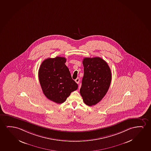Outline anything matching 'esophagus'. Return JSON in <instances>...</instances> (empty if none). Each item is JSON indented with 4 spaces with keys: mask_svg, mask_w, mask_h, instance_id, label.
<instances>
[{
    "mask_svg": "<svg viewBox=\"0 0 151 151\" xmlns=\"http://www.w3.org/2000/svg\"><path fill=\"white\" fill-rule=\"evenodd\" d=\"M75 81H76V82L77 84H79V82H80V79H79V78H77V79L75 80Z\"/></svg>",
    "mask_w": 151,
    "mask_h": 151,
    "instance_id": "esophagus-1",
    "label": "esophagus"
}]
</instances>
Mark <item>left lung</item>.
I'll return each mask as SVG.
<instances>
[{
    "label": "left lung",
    "instance_id": "1",
    "mask_svg": "<svg viewBox=\"0 0 151 151\" xmlns=\"http://www.w3.org/2000/svg\"><path fill=\"white\" fill-rule=\"evenodd\" d=\"M84 76L80 92L85 104L95 105L106 95L112 74L106 61L99 57L83 59Z\"/></svg>",
    "mask_w": 151,
    "mask_h": 151
}]
</instances>
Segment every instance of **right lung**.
Masks as SVG:
<instances>
[{
  "mask_svg": "<svg viewBox=\"0 0 151 151\" xmlns=\"http://www.w3.org/2000/svg\"><path fill=\"white\" fill-rule=\"evenodd\" d=\"M63 57L49 58L42 63L38 76L43 93L49 100L57 104L66 101L78 85L72 79L70 71Z\"/></svg>",
  "mask_w": 151,
  "mask_h": 151,
  "instance_id": "add662e5",
  "label": "right lung"
}]
</instances>
